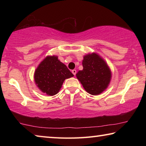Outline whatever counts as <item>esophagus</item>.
<instances>
[{
  "label": "esophagus",
  "mask_w": 146,
  "mask_h": 146,
  "mask_svg": "<svg viewBox=\"0 0 146 146\" xmlns=\"http://www.w3.org/2000/svg\"><path fill=\"white\" fill-rule=\"evenodd\" d=\"M72 73L74 75H76V71L75 70H72Z\"/></svg>",
  "instance_id": "esophagus-1"
}]
</instances>
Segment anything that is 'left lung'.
I'll list each match as a JSON object with an SVG mask.
<instances>
[{
	"label": "left lung",
	"instance_id": "obj_1",
	"mask_svg": "<svg viewBox=\"0 0 146 146\" xmlns=\"http://www.w3.org/2000/svg\"><path fill=\"white\" fill-rule=\"evenodd\" d=\"M83 70L76 74L84 90L91 95L102 93L110 84L111 72L107 63L95 53L84 56Z\"/></svg>",
	"mask_w": 146,
	"mask_h": 146
}]
</instances>
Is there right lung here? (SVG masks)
<instances>
[{
  "label": "right lung",
  "mask_w": 146,
  "mask_h": 146,
  "mask_svg": "<svg viewBox=\"0 0 146 146\" xmlns=\"http://www.w3.org/2000/svg\"><path fill=\"white\" fill-rule=\"evenodd\" d=\"M73 76L57 56H48L36 69L34 80L42 92L53 96L60 91L64 81Z\"/></svg>",
  "instance_id": "right-lung-1"
}]
</instances>
